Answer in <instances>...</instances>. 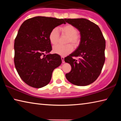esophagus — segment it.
Returning <instances> with one entry per match:
<instances>
[{
  "label": "esophagus",
  "instance_id": "esophagus-1",
  "mask_svg": "<svg viewBox=\"0 0 121 121\" xmlns=\"http://www.w3.org/2000/svg\"><path fill=\"white\" fill-rule=\"evenodd\" d=\"M65 58L63 56H61V60H62V63H65V60H64Z\"/></svg>",
  "mask_w": 121,
  "mask_h": 121
}]
</instances>
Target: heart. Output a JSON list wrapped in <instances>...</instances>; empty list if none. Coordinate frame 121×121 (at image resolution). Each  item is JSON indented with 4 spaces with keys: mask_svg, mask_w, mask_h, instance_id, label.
Instances as JSON below:
<instances>
[{
    "mask_svg": "<svg viewBox=\"0 0 121 121\" xmlns=\"http://www.w3.org/2000/svg\"><path fill=\"white\" fill-rule=\"evenodd\" d=\"M59 30L62 34L68 36L67 43H70L74 47H77L80 43V37L78 33L77 28L70 24H67L59 28ZM59 32L58 29L54 28L50 31L48 38L50 43L53 45H56L58 42ZM73 51V47L70 44L65 45H56L53 48V52L61 56H65L69 54Z\"/></svg>",
    "mask_w": 121,
    "mask_h": 121,
    "instance_id": "1",
    "label": "heart"
}]
</instances>
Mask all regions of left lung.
Here are the masks:
<instances>
[{
  "label": "left lung",
  "mask_w": 121,
  "mask_h": 121,
  "mask_svg": "<svg viewBox=\"0 0 121 121\" xmlns=\"http://www.w3.org/2000/svg\"><path fill=\"white\" fill-rule=\"evenodd\" d=\"M67 23L75 26L80 32L81 41L74 52L64 60L71 67L65 74L69 82L77 86H86L99 77L105 61L106 42L97 24L86 19H65ZM79 56V61L72 58Z\"/></svg>",
  "instance_id": "obj_1"
}]
</instances>
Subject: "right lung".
Listing matches in <instances>:
<instances>
[{
  "label": "right lung",
  "mask_w": 121,
  "mask_h": 121,
  "mask_svg": "<svg viewBox=\"0 0 121 121\" xmlns=\"http://www.w3.org/2000/svg\"><path fill=\"white\" fill-rule=\"evenodd\" d=\"M63 23L65 24L63 19L36 16L26 20L20 27L14 41V64L21 78L30 86L48 85L54 69L62 63L59 55L49 54L52 46L48 35Z\"/></svg>",
  "instance_id": "obj_1"
}]
</instances>
